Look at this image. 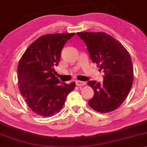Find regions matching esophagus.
<instances>
[{
    "label": "esophagus",
    "instance_id": "esophagus-1",
    "mask_svg": "<svg viewBox=\"0 0 147 147\" xmlns=\"http://www.w3.org/2000/svg\"><path fill=\"white\" fill-rule=\"evenodd\" d=\"M76 85L77 86H82L86 85V82H83V81H76Z\"/></svg>",
    "mask_w": 147,
    "mask_h": 147
}]
</instances>
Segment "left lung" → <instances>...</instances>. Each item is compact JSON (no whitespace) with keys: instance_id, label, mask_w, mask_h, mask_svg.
<instances>
[{"instance_id":"1","label":"left lung","mask_w":147,"mask_h":147,"mask_svg":"<svg viewBox=\"0 0 147 147\" xmlns=\"http://www.w3.org/2000/svg\"><path fill=\"white\" fill-rule=\"evenodd\" d=\"M87 46L92 62L105 73L103 82L89 81L94 91L88 101L101 113L118 109L126 99L134 82V67L129 52L119 41L104 32H78Z\"/></svg>"}]
</instances>
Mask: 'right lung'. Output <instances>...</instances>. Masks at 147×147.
<instances>
[{
	"label": "right lung",
	"instance_id": "1",
	"mask_svg": "<svg viewBox=\"0 0 147 147\" xmlns=\"http://www.w3.org/2000/svg\"><path fill=\"white\" fill-rule=\"evenodd\" d=\"M75 33L44 34L34 40L21 57L18 67V86L27 105L36 115L50 117L59 113L75 88L60 81L53 73L61 52Z\"/></svg>",
	"mask_w": 147,
	"mask_h": 147
}]
</instances>
